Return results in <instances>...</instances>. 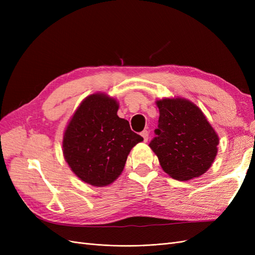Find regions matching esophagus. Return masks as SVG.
<instances>
[{
    "instance_id": "34e87169",
    "label": "esophagus",
    "mask_w": 255,
    "mask_h": 255,
    "mask_svg": "<svg viewBox=\"0 0 255 255\" xmlns=\"http://www.w3.org/2000/svg\"><path fill=\"white\" fill-rule=\"evenodd\" d=\"M141 136H142V138H143V141H144V142L148 141V139H149V132H148V130H146V129L142 130V132H141Z\"/></svg>"
}]
</instances>
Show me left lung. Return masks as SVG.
I'll list each match as a JSON object with an SVG mask.
<instances>
[{
	"label": "left lung",
	"mask_w": 255,
	"mask_h": 255,
	"mask_svg": "<svg viewBox=\"0 0 255 255\" xmlns=\"http://www.w3.org/2000/svg\"><path fill=\"white\" fill-rule=\"evenodd\" d=\"M156 105L158 128L149 145L163 170L179 181L205 173L217 155L219 138L202 111L182 98H165Z\"/></svg>",
	"instance_id": "1"
}]
</instances>
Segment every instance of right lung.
Masks as SVG:
<instances>
[{
	"label": "right lung",
	"mask_w": 255,
	"mask_h": 255,
	"mask_svg": "<svg viewBox=\"0 0 255 255\" xmlns=\"http://www.w3.org/2000/svg\"><path fill=\"white\" fill-rule=\"evenodd\" d=\"M117 100L105 94L84 99L69 121L63 139L64 157L74 174L92 185L112 184L123 171L129 151L143 138L119 118Z\"/></svg>",
	"instance_id": "1"
}]
</instances>
